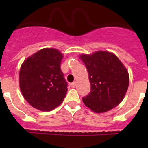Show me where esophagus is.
<instances>
[{"mask_svg":"<svg viewBox=\"0 0 148 148\" xmlns=\"http://www.w3.org/2000/svg\"><path fill=\"white\" fill-rule=\"evenodd\" d=\"M77 85V82L76 81H74V82H72L71 84V88H75Z\"/></svg>","mask_w":148,"mask_h":148,"instance_id":"34e87169","label":"esophagus"}]
</instances>
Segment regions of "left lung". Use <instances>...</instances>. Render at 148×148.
<instances>
[{"instance_id": "left-lung-1", "label": "left lung", "mask_w": 148, "mask_h": 148, "mask_svg": "<svg viewBox=\"0 0 148 148\" xmlns=\"http://www.w3.org/2000/svg\"><path fill=\"white\" fill-rule=\"evenodd\" d=\"M89 75L90 91L82 98L95 113H103L117 106L124 99L129 85L126 67L117 56L108 51L81 54Z\"/></svg>"}]
</instances>
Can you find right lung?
<instances>
[{
	"instance_id": "add662e5",
	"label": "right lung",
	"mask_w": 148,
	"mask_h": 148,
	"mask_svg": "<svg viewBox=\"0 0 148 148\" xmlns=\"http://www.w3.org/2000/svg\"><path fill=\"white\" fill-rule=\"evenodd\" d=\"M63 54L54 48H44L22 64L20 88L24 97L36 109L49 111L60 105L67 91L60 69Z\"/></svg>"
}]
</instances>
